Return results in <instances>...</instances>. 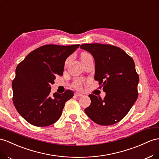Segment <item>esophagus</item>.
<instances>
[{
    "label": "esophagus",
    "mask_w": 159,
    "mask_h": 159,
    "mask_svg": "<svg viewBox=\"0 0 159 159\" xmlns=\"http://www.w3.org/2000/svg\"><path fill=\"white\" fill-rule=\"evenodd\" d=\"M75 95L77 96V97H81V96H83V93H81L76 92V93H75Z\"/></svg>",
    "instance_id": "esophagus-1"
}]
</instances>
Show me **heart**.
Wrapping results in <instances>:
<instances>
[{
  "label": "heart",
  "instance_id": "b5f03b06",
  "mask_svg": "<svg viewBox=\"0 0 159 159\" xmlns=\"http://www.w3.org/2000/svg\"><path fill=\"white\" fill-rule=\"evenodd\" d=\"M90 57H91V56L88 54V53L87 52H83L82 54H80V60H84V59H87L88 58H90ZM69 61V59H68L66 61V64H67V63ZM81 85H82V84H81V83L80 82V81H78V82H76V84H75V86L76 87H80Z\"/></svg>",
  "mask_w": 159,
  "mask_h": 159
}]
</instances>
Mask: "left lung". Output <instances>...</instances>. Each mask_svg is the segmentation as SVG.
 I'll return each mask as SVG.
<instances>
[{
  "label": "left lung",
  "mask_w": 159,
  "mask_h": 159,
  "mask_svg": "<svg viewBox=\"0 0 159 159\" xmlns=\"http://www.w3.org/2000/svg\"><path fill=\"white\" fill-rule=\"evenodd\" d=\"M80 48L94 58V79L106 94L104 99L89 95L91 105L84 112L97 124H116L129 112L138 96L139 76L134 60L121 48L111 45L84 43Z\"/></svg>",
  "instance_id": "1"
}]
</instances>
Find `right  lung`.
<instances>
[{"mask_svg":"<svg viewBox=\"0 0 159 159\" xmlns=\"http://www.w3.org/2000/svg\"><path fill=\"white\" fill-rule=\"evenodd\" d=\"M79 44L45 45L32 51L16 68L12 82L15 107L30 124L45 127L54 124L62 115L65 103L74 93L50 95V85L57 75H63L65 61Z\"/></svg>","mask_w":159,"mask_h":159,"instance_id":"obj_1","label":"right lung"}]
</instances>
